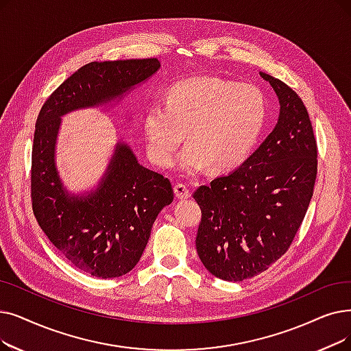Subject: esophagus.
I'll list each match as a JSON object with an SVG mask.
<instances>
[{"mask_svg":"<svg viewBox=\"0 0 351 351\" xmlns=\"http://www.w3.org/2000/svg\"><path fill=\"white\" fill-rule=\"evenodd\" d=\"M173 191H175V195H176L178 199H188V197H191V191L185 185L176 184Z\"/></svg>","mask_w":351,"mask_h":351,"instance_id":"esophagus-1","label":"esophagus"}]
</instances>
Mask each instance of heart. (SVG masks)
<instances>
[{"label": "heart", "mask_w": 351, "mask_h": 351, "mask_svg": "<svg viewBox=\"0 0 351 351\" xmlns=\"http://www.w3.org/2000/svg\"><path fill=\"white\" fill-rule=\"evenodd\" d=\"M165 105L150 103L143 116L147 155L171 166L184 141L178 165L188 175L230 171L245 160L260 141L268 119V101L254 84L219 77H193L167 88Z\"/></svg>", "instance_id": "obj_1"}]
</instances>
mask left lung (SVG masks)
<instances>
[{
    "label": "left lung",
    "instance_id": "8db88e82",
    "mask_svg": "<svg viewBox=\"0 0 351 351\" xmlns=\"http://www.w3.org/2000/svg\"><path fill=\"white\" fill-rule=\"evenodd\" d=\"M260 75L280 101L276 128L234 172L193 193L202 210L197 255L212 276L225 281L255 277L287 252L317 176V142L306 106L284 82Z\"/></svg>",
    "mask_w": 351,
    "mask_h": 351
}]
</instances>
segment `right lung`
Instances as JSON below:
<instances>
[{
    "instance_id": "right-lung-1",
    "label": "right lung",
    "mask_w": 351,
    "mask_h": 351,
    "mask_svg": "<svg viewBox=\"0 0 351 351\" xmlns=\"http://www.w3.org/2000/svg\"><path fill=\"white\" fill-rule=\"evenodd\" d=\"M160 69L158 58L93 62L60 84L38 113L32 158L36 219L53 245L79 269L99 278L125 276L139 263L159 212L172 204L163 175L117 142L96 189L69 192L56 166L62 116L123 99Z\"/></svg>"
}]
</instances>
